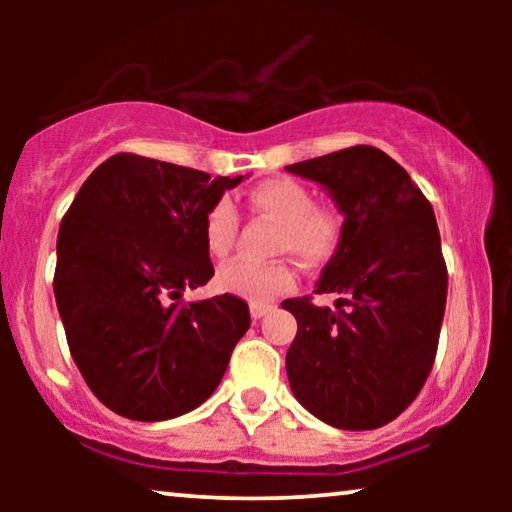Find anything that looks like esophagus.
I'll list each match as a JSON object with an SVG mask.
<instances>
[{
    "instance_id": "34e87169",
    "label": "esophagus",
    "mask_w": 512,
    "mask_h": 512,
    "mask_svg": "<svg viewBox=\"0 0 512 512\" xmlns=\"http://www.w3.org/2000/svg\"><path fill=\"white\" fill-rule=\"evenodd\" d=\"M270 310H272L270 305H251V317L261 319V317H265V314H268Z\"/></svg>"
}]
</instances>
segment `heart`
Returning a JSON list of instances; mask_svg holds the SVG:
<instances>
[{
	"instance_id": "obj_1",
	"label": "heart",
	"mask_w": 512,
	"mask_h": 512,
	"mask_svg": "<svg viewBox=\"0 0 512 512\" xmlns=\"http://www.w3.org/2000/svg\"><path fill=\"white\" fill-rule=\"evenodd\" d=\"M251 212L265 216L279 226L277 251H286L307 268H319L338 251L342 235V214L335 207L314 205V195L303 181L277 177L261 181L247 195ZM240 216L228 198L209 207L205 216V242L212 256H226L233 249ZM296 284V275L286 263H223L216 270V286L254 305L270 303L279 293Z\"/></svg>"
}]
</instances>
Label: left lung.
Returning a JSON list of instances; mask_svg holds the SVG:
<instances>
[{
  "instance_id": "obj_1",
  "label": "left lung",
  "mask_w": 512,
  "mask_h": 512,
  "mask_svg": "<svg viewBox=\"0 0 512 512\" xmlns=\"http://www.w3.org/2000/svg\"><path fill=\"white\" fill-rule=\"evenodd\" d=\"M331 195L345 216L338 251L310 298L282 307L298 321L286 352L293 396L345 431L389 424L415 401L436 359L447 268L431 202L410 174L375 146H352L286 165Z\"/></svg>"
}]
</instances>
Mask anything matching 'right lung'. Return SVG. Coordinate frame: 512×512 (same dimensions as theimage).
Listing matches in <instances>:
<instances>
[{
    "label": "right lung",
    "mask_w": 512,
    "mask_h": 512,
    "mask_svg": "<svg viewBox=\"0 0 512 512\" xmlns=\"http://www.w3.org/2000/svg\"><path fill=\"white\" fill-rule=\"evenodd\" d=\"M242 179L118 153L62 219L55 303L83 380L116 415L163 422L219 387L249 305L181 296L212 279L205 216Z\"/></svg>",
    "instance_id": "right-lung-1"
}]
</instances>
